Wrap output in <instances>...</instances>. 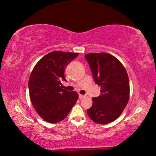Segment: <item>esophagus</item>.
Masks as SVG:
<instances>
[{"mask_svg": "<svg viewBox=\"0 0 156 156\" xmlns=\"http://www.w3.org/2000/svg\"><path fill=\"white\" fill-rule=\"evenodd\" d=\"M78 96H79V98H80V99H82V98H84V96H84V95L79 94V95H78Z\"/></svg>", "mask_w": 156, "mask_h": 156, "instance_id": "1", "label": "esophagus"}]
</instances>
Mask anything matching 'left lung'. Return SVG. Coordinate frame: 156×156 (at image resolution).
<instances>
[{
  "label": "left lung",
  "mask_w": 156,
  "mask_h": 156,
  "mask_svg": "<svg viewBox=\"0 0 156 156\" xmlns=\"http://www.w3.org/2000/svg\"><path fill=\"white\" fill-rule=\"evenodd\" d=\"M95 83L101 87L100 96L93 98L87 112L94 122L105 125L119 117L129 99V80L125 68L107 53L85 54Z\"/></svg>",
  "instance_id": "left-lung-1"
}]
</instances>
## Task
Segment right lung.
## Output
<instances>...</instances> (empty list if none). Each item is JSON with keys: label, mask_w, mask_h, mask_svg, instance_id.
<instances>
[{"label": "right lung", "mask_w": 156, "mask_h": 156, "mask_svg": "<svg viewBox=\"0 0 156 156\" xmlns=\"http://www.w3.org/2000/svg\"><path fill=\"white\" fill-rule=\"evenodd\" d=\"M78 55L50 52L37 62L31 73L28 87L31 103L46 122L56 123L64 120L77 101L78 94L62 89L60 81H67L65 68Z\"/></svg>", "instance_id": "obj_1"}]
</instances>
